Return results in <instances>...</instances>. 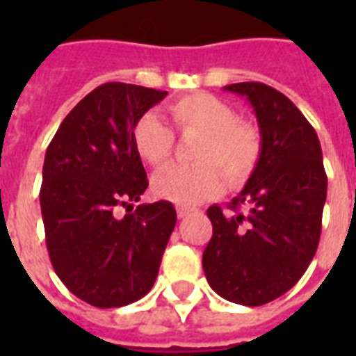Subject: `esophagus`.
I'll list each match as a JSON object with an SVG mask.
<instances>
[{"label":"esophagus","mask_w":356,"mask_h":356,"mask_svg":"<svg viewBox=\"0 0 356 356\" xmlns=\"http://www.w3.org/2000/svg\"><path fill=\"white\" fill-rule=\"evenodd\" d=\"M192 212V209H188V207H183V205H177V216L179 218H186Z\"/></svg>","instance_id":"esophagus-1"}]
</instances>
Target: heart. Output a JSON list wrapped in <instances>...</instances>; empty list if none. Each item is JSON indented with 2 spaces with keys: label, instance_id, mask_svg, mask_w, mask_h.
<instances>
[{
  "label": "heart",
  "instance_id": "b5f03b06",
  "mask_svg": "<svg viewBox=\"0 0 356 356\" xmlns=\"http://www.w3.org/2000/svg\"><path fill=\"white\" fill-rule=\"evenodd\" d=\"M168 118L181 134H197L190 149L195 162L172 166L153 179V192L179 205H195L223 190L242 186L259 166L262 134L259 127L236 116L220 97L194 92L168 105ZM134 151L151 168H162L173 151V134L155 114H144L133 127Z\"/></svg>",
  "mask_w": 356,
  "mask_h": 356
}]
</instances>
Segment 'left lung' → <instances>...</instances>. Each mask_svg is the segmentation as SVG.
Here are the masks:
<instances>
[{
    "label": "left lung",
    "mask_w": 356,
    "mask_h": 356,
    "mask_svg": "<svg viewBox=\"0 0 356 356\" xmlns=\"http://www.w3.org/2000/svg\"><path fill=\"white\" fill-rule=\"evenodd\" d=\"M225 90L251 103L262 155L229 212L209 207L212 238L203 271L218 296L259 307L286 293L314 259L327 175L314 127L284 94L257 81Z\"/></svg>",
    "instance_id": "left-lung-1"
}]
</instances>
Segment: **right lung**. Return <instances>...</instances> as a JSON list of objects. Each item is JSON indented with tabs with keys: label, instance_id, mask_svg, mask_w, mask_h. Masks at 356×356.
<instances>
[{
	"label": "right lung",
	"instance_id": "add662e5",
	"mask_svg": "<svg viewBox=\"0 0 356 356\" xmlns=\"http://www.w3.org/2000/svg\"><path fill=\"white\" fill-rule=\"evenodd\" d=\"M166 94L105 83L70 111L47 145L40 209L49 260L64 286L97 309L149 292L177 222L170 201L133 211L147 175L131 134Z\"/></svg>",
	"mask_w": 356,
	"mask_h": 356
}]
</instances>
